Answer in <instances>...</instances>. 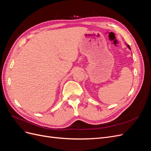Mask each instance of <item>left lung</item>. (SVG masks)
<instances>
[{
	"mask_svg": "<svg viewBox=\"0 0 151 151\" xmlns=\"http://www.w3.org/2000/svg\"><path fill=\"white\" fill-rule=\"evenodd\" d=\"M127 47H128V48H129L130 50H131V49H130V46H129V45H127Z\"/></svg>",
	"mask_w": 151,
	"mask_h": 151,
	"instance_id": "left-lung-1",
	"label": "left lung"
}]
</instances>
